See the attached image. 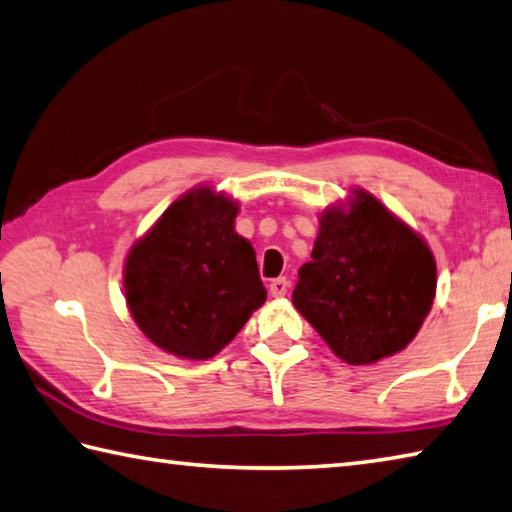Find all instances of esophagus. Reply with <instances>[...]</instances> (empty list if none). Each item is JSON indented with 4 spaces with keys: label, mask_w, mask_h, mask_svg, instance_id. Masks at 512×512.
Returning <instances> with one entry per match:
<instances>
[{
    "label": "esophagus",
    "mask_w": 512,
    "mask_h": 512,
    "mask_svg": "<svg viewBox=\"0 0 512 512\" xmlns=\"http://www.w3.org/2000/svg\"><path fill=\"white\" fill-rule=\"evenodd\" d=\"M287 289H289V281H287V278H283V276L281 278H274V281L269 283V294L276 296V298L285 296Z\"/></svg>",
    "instance_id": "1"
}]
</instances>
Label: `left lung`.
I'll list each match as a JSON object with an SVG mask.
<instances>
[{
  "label": "left lung",
  "mask_w": 512,
  "mask_h": 512,
  "mask_svg": "<svg viewBox=\"0 0 512 512\" xmlns=\"http://www.w3.org/2000/svg\"><path fill=\"white\" fill-rule=\"evenodd\" d=\"M327 207L292 303L350 365L401 352L435 301L437 265L417 231L363 189Z\"/></svg>",
  "instance_id": "1"
}]
</instances>
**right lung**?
I'll return each instance as SVG.
<instances>
[{
  "label": "right lung",
  "instance_id": "obj_1",
  "mask_svg": "<svg viewBox=\"0 0 512 512\" xmlns=\"http://www.w3.org/2000/svg\"><path fill=\"white\" fill-rule=\"evenodd\" d=\"M236 214L238 202L196 187L171 202L131 247L124 263L127 305L160 350L211 359L265 303L256 252L236 234Z\"/></svg>",
  "mask_w": 512,
  "mask_h": 512
}]
</instances>
